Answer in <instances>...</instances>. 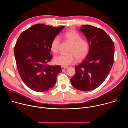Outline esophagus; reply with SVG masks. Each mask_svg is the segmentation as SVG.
Segmentation results:
<instances>
[{"mask_svg": "<svg viewBox=\"0 0 128 128\" xmlns=\"http://www.w3.org/2000/svg\"><path fill=\"white\" fill-rule=\"evenodd\" d=\"M66 68H67V67H66V66H61V69L63 71L64 70L66 69Z\"/></svg>", "mask_w": 128, "mask_h": 128, "instance_id": "1", "label": "esophagus"}]
</instances>
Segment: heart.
<instances>
[{"label":"heart","mask_w":128,"mask_h":128,"mask_svg":"<svg viewBox=\"0 0 128 128\" xmlns=\"http://www.w3.org/2000/svg\"><path fill=\"white\" fill-rule=\"evenodd\" d=\"M64 40L70 44L66 54H60L54 58V62L56 64L62 66H67L74 61V57L77 60L84 58L88 52L89 44L88 42L82 39V36L74 30H69L64 33L62 36ZM60 38L56 36L50 44V50L54 52H57L59 49Z\"/></svg>","instance_id":"obj_1"}]
</instances>
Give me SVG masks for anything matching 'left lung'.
Instances as JSON below:
<instances>
[{"label":"left lung","instance_id":"8db88e82","mask_svg":"<svg viewBox=\"0 0 128 128\" xmlns=\"http://www.w3.org/2000/svg\"><path fill=\"white\" fill-rule=\"evenodd\" d=\"M89 44L85 59L75 67L76 74L70 82L76 88L90 91L100 86L107 77L114 62V45L102 29L86 25L80 27Z\"/></svg>","mask_w":128,"mask_h":128}]
</instances>
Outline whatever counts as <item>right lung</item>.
<instances>
[{
    "instance_id": "1",
    "label": "right lung",
    "mask_w": 128,
    "mask_h": 128,
    "mask_svg": "<svg viewBox=\"0 0 128 128\" xmlns=\"http://www.w3.org/2000/svg\"><path fill=\"white\" fill-rule=\"evenodd\" d=\"M64 27L35 24L22 32L17 40L14 54L18 72L25 84L35 92L52 88L62 72L60 66L48 63L52 58L51 42Z\"/></svg>"
}]
</instances>
